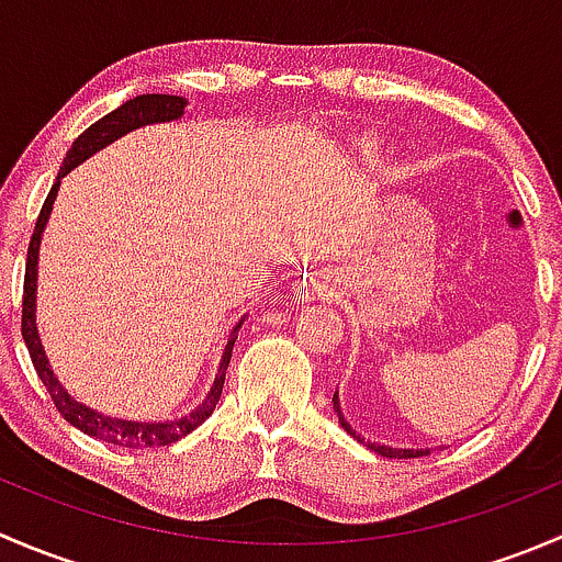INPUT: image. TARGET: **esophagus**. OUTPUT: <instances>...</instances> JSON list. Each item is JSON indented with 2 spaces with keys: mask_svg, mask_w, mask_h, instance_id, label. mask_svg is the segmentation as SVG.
I'll return each instance as SVG.
<instances>
[{
  "mask_svg": "<svg viewBox=\"0 0 562 562\" xmlns=\"http://www.w3.org/2000/svg\"><path fill=\"white\" fill-rule=\"evenodd\" d=\"M326 293H328V280L321 274L304 277V280L296 285V296L302 299V302H315V299H323Z\"/></svg>",
  "mask_w": 562,
  "mask_h": 562,
  "instance_id": "esophagus-1",
  "label": "esophagus"
}]
</instances>
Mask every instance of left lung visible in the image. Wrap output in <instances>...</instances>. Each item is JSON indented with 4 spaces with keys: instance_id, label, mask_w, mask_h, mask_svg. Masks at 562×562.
Masks as SVG:
<instances>
[{
    "instance_id": "obj_1",
    "label": "left lung",
    "mask_w": 562,
    "mask_h": 562,
    "mask_svg": "<svg viewBox=\"0 0 562 562\" xmlns=\"http://www.w3.org/2000/svg\"><path fill=\"white\" fill-rule=\"evenodd\" d=\"M334 411H337V416H339V424H342V427H345V429H348V432H350V435H353V438H356V440H364V438H361V435H356V432H353V429H350V424H348V422H345V418H342V413H339V400H337V394H334ZM367 446H370V449H372V451H378V454H381V457H396V459H413V457H424V454H427V451H413V449H389V446H378V443H367Z\"/></svg>"
}]
</instances>
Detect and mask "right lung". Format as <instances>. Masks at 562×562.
Instances as JSON below:
<instances>
[{
  "mask_svg": "<svg viewBox=\"0 0 562 562\" xmlns=\"http://www.w3.org/2000/svg\"><path fill=\"white\" fill-rule=\"evenodd\" d=\"M187 100L184 98H173V94H138V98L127 100L116 108V111L105 113L103 119L92 124V127L83 130L76 140H72L70 151H67L65 162H61V171L56 176L54 187H50L48 198H45L43 209L37 214L35 223V234H32L30 241V252H26V274H24V307H21V334H24V342L30 348L32 364H35L37 378L43 381V386L48 389L50 400H54L56 411L61 413L65 422H70L72 427L81 429L83 435L89 438L105 440L111 446H122V449H155V446H171L184 435H190L192 429L201 427L212 411L217 407L220 394H223V383H225V370H228L231 353H234V342H236V326L234 334H231L228 345H225L223 361H220V372L214 378V386L206 394V400L190 413V416L179 418V422H162V424H140V422H122V418H111L103 416V413H94L92 407L81 405V402L72 400L65 389L59 386V381L50 372L48 359L43 353V345H40L37 337V326H35V291H37V252H40V236H43L45 223H48L50 206H54L56 190H59L61 176L67 171H72L76 166H81L87 157H92L94 151H100L103 146L113 144L116 138H122L124 133L135 127H144V124H155V122H171V119H179L184 113Z\"/></svg>",
  "mask_w": 562,
  "mask_h": 562,
  "instance_id": "obj_1",
  "label": "right lung"
}]
</instances>
